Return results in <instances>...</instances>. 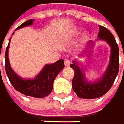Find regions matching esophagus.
<instances>
[{
  "label": "esophagus",
  "instance_id": "obj_1",
  "mask_svg": "<svg viewBox=\"0 0 124 124\" xmlns=\"http://www.w3.org/2000/svg\"><path fill=\"white\" fill-rule=\"evenodd\" d=\"M70 64H71V62H70L69 60H68V59H65L64 60V65H65V66H69Z\"/></svg>",
  "mask_w": 124,
  "mask_h": 124
}]
</instances>
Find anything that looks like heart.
Here are the masks:
<instances>
[{"label":"heart","mask_w":124,"mask_h":124,"mask_svg":"<svg viewBox=\"0 0 124 124\" xmlns=\"http://www.w3.org/2000/svg\"><path fill=\"white\" fill-rule=\"evenodd\" d=\"M76 31H77V30H74V31H72V32H71V33H74V32H76Z\"/></svg>","instance_id":"obj_1"}]
</instances>
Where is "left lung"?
Here are the masks:
<instances>
[{
    "instance_id": "obj_1",
    "label": "left lung",
    "mask_w": 124,
    "mask_h": 124,
    "mask_svg": "<svg viewBox=\"0 0 124 124\" xmlns=\"http://www.w3.org/2000/svg\"><path fill=\"white\" fill-rule=\"evenodd\" d=\"M98 39L106 41L111 47L110 63L101 79L93 83L88 82L85 79L84 71L77 66L76 61L70 65L74 71L72 88L80 98L94 99L103 96L111 88L119 71V50L113 35L107 28L100 26Z\"/></svg>"
}]
</instances>
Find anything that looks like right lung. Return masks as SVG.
<instances>
[{
  "instance_id": "add662e5",
  "label": "right lung",
  "mask_w": 124,
  "mask_h": 124,
  "mask_svg": "<svg viewBox=\"0 0 124 124\" xmlns=\"http://www.w3.org/2000/svg\"><path fill=\"white\" fill-rule=\"evenodd\" d=\"M33 21L34 19H30L24 22L18 27L16 30L31 25L33 24ZM10 39L5 53V69L12 86L16 91L27 96L37 98H43L47 97L52 92L53 85L55 77L64 68L63 60L60 59L53 64L46 65L34 79H24L16 74L10 66L8 57Z\"/></svg>"
}]
</instances>
